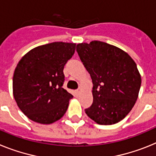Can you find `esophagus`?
<instances>
[{"label": "esophagus", "mask_w": 156, "mask_h": 156, "mask_svg": "<svg viewBox=\"0 0 156 156\" xmlns=\"http://www.w3.org/2000/svg\"><path fill=\"white\" fill-rule=\"evenodd\" d=\"M81 92H82V88H78V89L76 90L77 94H80V93H81Z\"/></svg>", "instance_id": "1"}]
</instances>
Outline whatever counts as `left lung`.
I'll return each mask as SVG.
<instances>
[{
    "label": "left lung",
    "instance_id": "8db88e82",
    "mask_svg": "<svg viewBox=\"0 0 156 156\" xmlns=\"http://www.w3.org/2000/svg\"><path fill=\"white\" fill-rule=\"evenodd\" d=\"M77 52L93 84V102L86 115L100 125L122 120L134 106L141 85L134 60L121 48L100 41L78 44Z\"/></svg>",
    "mask_w": 156,
    "mask_h": 156
}]
</instances>
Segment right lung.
<instances>
[{
  "label": "right lung",
  "mask_w": 156,
  "mask_h": 156,
  "mask_svg": "<svg viewBox=\"0 0 156 156\" xmlns=\"http://www.w3.org/2000/svg\"><path fill=\"white\" fill-rule=\"evenodd\" d=\"M75 48V43H49L31 49L19 61L13 75V96L28 119L47 125L64 115L73 96L62 87L63 68Z\"/></svg>",
  "instance_id": "add662e5"
}]
</instances>
